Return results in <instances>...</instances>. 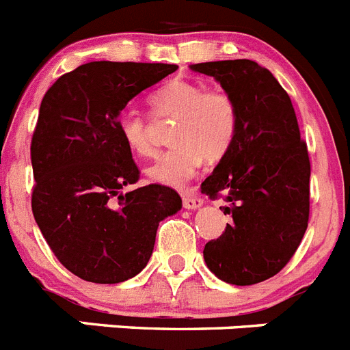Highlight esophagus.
<instances>
[{
  "mask_svg": "<svg viewBox=\"0 0 350 350\" xmlns=\"http://www.w3.org/2000/svg\"><path fill=\"white\" fill-rule=\"evenodd\" d=\"M182 205H184V208H187V210H196L203 205V198L185 194V196L182 198Z\"/></svg>",
  "mask_w": 350,
  "mask_h": 350,
  "instance_id": "esophagus-1",
  "label": "esophagus"
}]
</instances>
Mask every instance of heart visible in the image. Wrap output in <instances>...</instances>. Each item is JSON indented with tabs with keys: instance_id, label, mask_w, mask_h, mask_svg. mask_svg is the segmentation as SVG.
<instances>
[{
	"instance_id": "1",
	"label": "heart",
	"mask_w": 350,
	"mask_h": 350,
	"mask_svg": "<svg viewBox=\"0 0 350 350\" xmlns=\"http://www.w3.org/2000/svg\"><path fill=\"white\" fill-rule=\"evenodd\" d=\"M156 117H175L172 144L175 147L159 154L145 173L152 182L180 187L206 163H219L228 156L238 133V108L221 89H205L191 80H170L150 94ZM126 147L137 156L154 152L152 124L147 116L128 110L117 124Z\"/></svg>"
}]
</instances>
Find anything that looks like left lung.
Wrapping results in <instances>:
<instances>
[{"mask_svg":"<svg viewBox=\"0 0 350 350\" xmlns=\"http://www.w3.org/2000/svg\"><path fill=\"white\" fill-rule=\"evenodd\" d=\"M213 77L238 108L233 147L202 193L228 202L233 217L203 250L206 267L233 286L279 273L295 256L310 213V159L291 98L267 68L249 59L191 64Z\"/></svg>","mask_w":350,"mask_h":350,"instance_id":"left-lung-1","label":"left lung"}]
</instances>
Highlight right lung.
I'll return each instance as SVG.
<instances>
[{
  "instance_id": "add662e5",
  "label": "right lung",
  "mask_w": 350,
  "mask_h": 350,
  "mask_svg": "<svg viewBox=\"0 0 350 350\" xmlns=\"http://www.w3.org/2000/svg\"><path fill=\"white\" fill-rule=\"evenodd\" d=\"M177 68L92 61L43 96L31 140L33 215L61 265L88 282L119 284L140 273L159 222L182 208L166 185L126 193L140 170L117 128L128 101Z\"/></svg>"
}]
</instances>
